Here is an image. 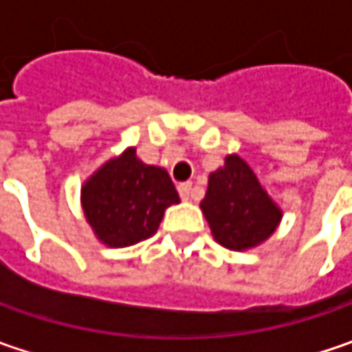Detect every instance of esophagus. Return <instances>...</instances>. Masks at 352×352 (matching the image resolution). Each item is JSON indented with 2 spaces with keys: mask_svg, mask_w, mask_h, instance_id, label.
I'll list each match as a JSON object with an SVG mask.
<instances>
[{
  "mask_svg": "<svg viewBox=\"0 0 352 352\" xmlns=\"http://www.w3.org/2000/svg\"><path fill=\"white\" fill-rule=\"evenodd\" d=\"M178 192H180V197H182L184 201L192 199V184L190 182L180 184V186H178Z\"/></svg>",
  "mask_w": 352,
  "mask_h": 352,
  "instance_id": "obj_1",
  "label": "esophagus"
}]
</instances>
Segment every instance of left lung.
I'll return each instance as SVG.
<instances>
[{"label": "left lung", "mask_w": 352, "mask_h": 352, "mask_svg": "<svg viewBox=\"0 0 352 352\" xmlns=\"http://www.w3.org/2000/svg\"><path fill=\"white\" fill-rule=\"evenodd\" d=\"M199 208L213 239L225 249L258 247L276 231L282 210L266 194L250 166L236 155L225 156L221 168L210 174Z\"/></svg>", "instance_id": "1"}]
</instances>
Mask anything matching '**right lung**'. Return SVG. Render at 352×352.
I'll return each instance as SVG.
<instances>
[{
  "instance_id": "add662e5",
  "label": "right lung",
  "mask_w": 352,
  "mask_h": 352,
  "mask_svg": "<svg viewBox=\"0 0 352 352\" xmlns=\"http://www.w3.org/2000/svg\"><path fill=\"white\" fill-rule=\"evenodd\" d=\"M180 197L160 166L144 164L131 146L107 160L82 186V208L103 245L121 249L153 236Z\"/></svg>"
}]
</instances>
